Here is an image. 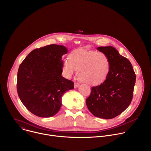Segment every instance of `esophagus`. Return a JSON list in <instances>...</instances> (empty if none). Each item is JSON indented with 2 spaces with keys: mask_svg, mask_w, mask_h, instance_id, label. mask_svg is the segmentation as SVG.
Masks as SVG:
<instances>
[{
  "mask_svg": "<svg viewBox=\"0 0 151 151\" xmlns=\"http://www.w3.org/2000/svg\"><path fill=\"white\" fill-rule=\"evenodd\" d=\"M79 86V83H78V82H75V84H74V87L75 88H78V87Z\"/></svg>",
  "mask_w": 151,
  "mask_h": 151,
  "instance_id": "obj_1",
  "label": "esophagus"
}]
</instances>
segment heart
Instances as JSON below:
<instances>
[{"mask_svg":"<svg viewBox=\"0 0 151 151\" xmlns=\"http://www.w3.org/2000/svg\"><path fill=\"white\" fill-rule=\"evenodd\" d=\"M110 69L108 57L104 52L85 50L73 51L64 60L63 73L70 78L78 70L80 79L90 85H98L106 78Z\"/></svg>","mask_w":151,"mask_h":151,"instance_id":"obj_1","label":"heart"}]
</instances>
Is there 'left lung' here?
<instances>
[{"instance_id": "obj_1", "label": "left lung", "mask_w": 151, "mask_h": 151, "mask_svg": "<svg viewBox=\"0 0 151 151\" xmlns=\"http://www.w3.org/2000/svg\"><path fill=\"white\" fill-rule=\"evenodd\" d=\"M97 50L109 59L110 69L106 80L91 88L86 99L88 109L95 116L114 118L123 112L130 104L136 74L130 61L112 47H100Z\"/></svg>"}]
</instances>
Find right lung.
I'll return each mask as SVG.
<instances>
[{"instance_id":"1","label":"right lung","mask_w":151,"mask_h":151,"mask_svg":"<svg viewBox=\"0 0 151 151\" xmlns=\"http://www.w3.org/2000/svg\"><path fill=\"white\" fill-rule=\"evenodd\" d=\"M67 53L63 45H47L33 50L19 65L18 95L27 109L36 116L55 115L61 106V97L74 88V82L61 76L62 56Z\"/></svg>"}]
</instances>
